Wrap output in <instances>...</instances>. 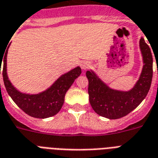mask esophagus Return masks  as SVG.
Listing matches in <instances>:
<instances>
[{"instance_id": "34e87169", "label": "esophagus", "mask_w": 158, "mask_h": 158, "mask_svg": "<svg viewBox=\"0 0 158 158\" xmlns=\"http://www.w3.org/2000/svg\"><path fill=\"white\" fill-rule=\"evenodd\" d=\"M90 66H91V64H90V62L89 61H83L81 63V68L83 69H89Z\"/></svg>"}]
</instances>
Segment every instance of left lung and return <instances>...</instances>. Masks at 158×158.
Masks as SVG:
<instances>
[{
	"mask_svg": "<svg viewBox=\"0 0 158 158\" xmlns=\"http://www.w3.org/2000/svg\"><path fill=\"white\" fill-rule=\"evenodd\" d=\"M139 46L144 64L139 81L130 91L120 92L109 89L94 72L87 71L89 102L94 111L99 115L108 119L125 116L147 96L152 79V56L149 47L143 38L139 41Z\"/></svg>",
	"mask_w": 158,
	"mask_h": 158,
	"instance_id": "1",
	"label": "left lung"
}]
</instances>
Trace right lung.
Listing matches in <instances>:
<instances>
[{
    "instance_id": "add662e5",
    "label": "right lung",
    "mask_w": 158,
    "mask_h": 158,
    "mask_svg": "<svg viewBox=\"0 0 158 158\" xmlns=\"http://www.w3.org/2000/svg\"><path fill=\"white\" fill-rule=\"evenodd\" d=\"M7 52L8 49H6L3 56L4 58L0 57V74L1 63L3 61L2 75L4 84L6 91L16 105L32 117L43 119L57 114L64 103V95L66 92L74 83V79H76L81 74L80 67H76L75 69L60 77L50 89L42 94L36 95L23 94L17 91L8 79L6 73Z\"/></svg>"
}]
</instances>
